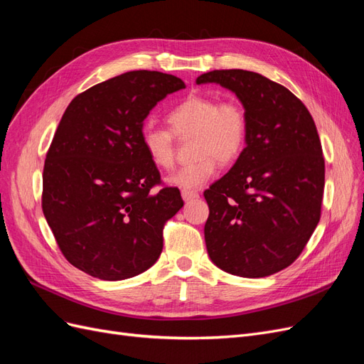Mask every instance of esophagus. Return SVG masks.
Here are the masks:
<instances>
[{"label": "esophagus", "mask_w": 364, "mask_h": 364, "mask_svg": "<svg viewBox=\"0 0 364 364\" xmlns=\"http://www.w3.org/2000/svg\"><path fill=\"white\" fill-rule=\"evenodd\" d=\"M199 197V194H197L196 191H186V190H182V199L185 202H191L194 199H197Z\"/></svg>", "instance_id": "34e87169"}]
</instances>
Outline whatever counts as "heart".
<instances>
[{
    "instance_id": "b5f03b06",
    "label": "heart",
    "mask_w": 364,
    "mask_h": 364,
    "mask_svg": "<svg viewBox=\"0 0 364 364\" xmlns=\"http://www.w3.org/2000/svg\"><path fill=\"white\" fill-rule=\"evenodd\" d=\"M170 130L144 126L141 146L149 161L161 170L174 165V136L194 138L193 156L196 161L179 168L167 182L178 188L193 191L200 188L217 171V161L229 164L245 150L249 119L245 107L235 100L218 102L214 97L190 95L167 115Z\"/></svg>"
}]
</instances>
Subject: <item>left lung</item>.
<instances>
[{"label": "left lung", "mask_w": 364, "mask_h": 364, "mask_svg": "<svg viewBox=\"0 0 364 364\" xmlns=\"http://www.w3.org/2000/svg\"><path fill=\"white\" fill-rule=\"evenodd\" d=\"M196 82L235 92L249 119L245 150L203 193L208 255L230 274L269 277L301 255L321 220L325 159L314 119L287 87L258 73L215 70Z\"/></svg>", "instance_id": "1"}]
</instances>
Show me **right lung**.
<instances>
[{
  "label": "right lung",
  "mask_w": 364,
  "mask_h": 364,
  "mask_svg": "<svg viewBox=\"0 0 364 364\" xmlns=\"http://www.w3.org/2000/svg\"><path fill=\"white\" fill-rule=\"evenodd\" d=\"M183 87L171 74L129 71L67 107L43 164L42 211L74 267L121 281L159 258L164 225L183 200L178 188L162 185L141 130L158 102Z\"/></svg>",
  "instance_id": "add662e5"
}]
</instances>
